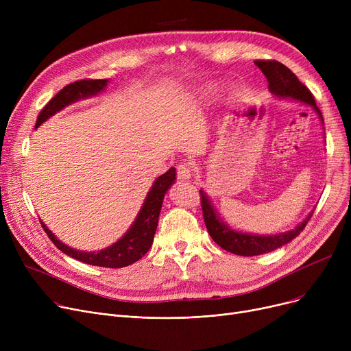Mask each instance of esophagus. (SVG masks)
Instances as JSON below:
<instances>
[{
    "label": "esophagus",
    "instance_id": "34e87169",
    "mask_svg": "<svg viewBox=\"0 0 351 351\" xmlns=\"http://www.w3.org/2000/svg\"><path fill=\"white\" fill-rule=\"evenodd\" d=\"M192 173H193V166L186 162V163H180L178 166V178L182 179V180H186V179H191L192 178Z\"/></svg>",
    "mask_w": 351,
    "mask_h": 351
}]
</instances>
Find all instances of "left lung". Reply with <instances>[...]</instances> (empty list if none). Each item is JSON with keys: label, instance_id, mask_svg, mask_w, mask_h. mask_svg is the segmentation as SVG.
Wrapping results in <instances>:
<instances>
[{"label": "left lung", "instance_id": "8db88e82", "mask_svg": "<svg viewBox=\"0 0 351 351\" xmlns=\"http://www.w3.org/2000/svg\"><path fill=\"white\" fill-rule=\"evenodd\" d=\"M254 64L265 73V77L267 78L269 82V90L273 95L310 105L316 110L323 122V117L320 109L316 105L315 97L311 95V92L298 80V77L294 75L286 65L274 60H257L254 61ZM199 193L202 210H204L205 225L210 237L213 239L215 243H217L222 249L239 256H257L282 247L283 245L291 242L298 234H300V232L306 228L308 219L313 216V212H310L300 225H298L293 230L285 233L266 236L249 234L233 230L228 225H225L223 220L220 219V216L212 206V202L208 199V195L204 191H200Z\"/></svg>", "mask_w": 351, "mask_h": 351}]
</instances>
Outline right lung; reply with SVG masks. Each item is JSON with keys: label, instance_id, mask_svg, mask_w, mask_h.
<instances>
[{"label": "right lung", "instance_id": "obj_1", "mask_svg": "<svg viewBox=\"0 0 351 351\" xmlns=\"http://www.w3.org/2000/svg\"><path fill=\"white\" fill-rule=\"evenodd\" d=\"M106 84H108V80H82V81H77L66 85L43 108V110L38 115V119H36L35 128H38L53 114H57L58 110L64 109L66 105L75 102L81 98H88V97L99 94L101 90L105 89ZM175 180H176L175 168H171L168 172L159 176L154 182L151 191L147 192L142 209L139 210L132 226L129 228V230L119 239L117 243L110 245L109 247L102 249L99 252H81L77 249H72L64 245L61 241H58V239L53 236V233L44 225V222H41V220L40 222L43 225V229L52 241V243L65 254L73 257V259H77L86 265L99 266V267H112V269L125 267L139 261L152 246L165 193L168 192V189L171 188V185Z\"/></svg>", "mask_w": 351, "mask_h": 351}]
</instances>
